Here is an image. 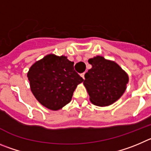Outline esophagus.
<instances>
[{
  "instance_id": "34e87169",
  "label": "esophagus",
  "mask_w": 151,
  "mask_h": 151,
  "mask_svg": "<svg viewBox=\"0 0 151 151\" xmlns=\"http://www.w3.org/2000/svg\"><path fill=\"white\" fill-rule=\"evenodd\" d=\"M84 75H85V73H82V74H81V76L82 77V78L83 79V80L85 79V77H84Z\"/></svg>"
}]
</instances>
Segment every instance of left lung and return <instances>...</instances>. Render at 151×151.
<instances>
[{
    "label": "left lung",
    "mask_w": 151,
    "mask_h": 151,
    "mask_svg": "<svg viewBox=\"0 0 151 151\" xmlns=\"http://www.w3.org/2000/svg\"><path fill=\"white\" fill-rule=\"evenodd\" d=\"M88 62L92 68L86 73L83 85L89 100L95 105L105 107L114 104L123 95L129 83V76L114 61L97 55Z\"/></svg>",
    "instance_id": "1"
}]
</instances>
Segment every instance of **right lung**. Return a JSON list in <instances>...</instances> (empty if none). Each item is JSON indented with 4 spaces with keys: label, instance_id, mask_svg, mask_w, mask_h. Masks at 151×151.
I'll return each instance as SVG.
<instances>
[{
    "label": "right lung",
    "instance_id": "1",
    "mask_svg": "<svg viewBox=\"0 0 151 151\" xmlns=\"http://www.w3.org/2000/svg\"><path fill=\"white\" fill-rule=\"evenodd\" d=\"M30 88L43 106L58 111L68 104L77 85L83 81L65 55L48 54L37 61L27 74Z\"/></svg>",
    "mask_w": 151,
    "mask_h": 151
}]
</instances>
